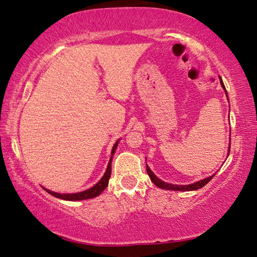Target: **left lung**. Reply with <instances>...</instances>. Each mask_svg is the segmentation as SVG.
Segmentation results:
<instances>
[{
	"label": "left lung",
	"instance_id": "left-lung-1",
	"mask_svg": "<svg viewBox=\"0 0 257 257\" xmlns=\"http://www.w3.org/2000/svg\"><path fill=\"white\" fill-rule=\"evenodd\" d=\"M219 78H220V84H221V86H222V88L224 89V92H225V95H227V97H228V93H227V90H225V87H224L223 81H222V79H221V77H219ZM228 101H229V99H228ZM229 152H230V147H229V151H228V155H229ZM146 170H147V173H149L151 180L153 181V184L155 186H158L159 188L165 189V190H177V191L197 190V189L202 188V187L205 186L207 182L210 181L212 178L215 176V173H214V175L207 177V178H205V179H202V180H199V181H196V182H194V184H190V185H173V184H168V182H164V181H162L161 179H159V178L156 177L153 172H152V170L149 168V165H147V164H146Z\"/></svg>",
	"mask_w": 257,
	"mask_h": 257
}]
</instances>
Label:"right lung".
Here are the masks:
<instances>
[{
    "instance_id": "add662e5",
    "label": "right lung",
    "mask_w": 257,
    "mask_h": 257,
    "mask_svg": "<svg viewBox=\"0 0 257 257\" xmlns=\"http://www.w3.org/2000/svg\"><path fill=\"white\" fill-rule=\"evenodd\" d=\"M119 142H120V139H118V141L115 142V144L112 147L111 159L107 163V168H106L105 173H104V176L101 178V180H99L96 185H94L92 188L86 189L84 191H80V193H72V194H60V193H55V191H51L46 188H44V189L47 191V193L51 194L52 196H54L56 198L64 199V201H82V199H89V198H94V197L98 196V195L101 194L108 185V179H110V177H111V162H112L113 155H114V152L116 150V146H118V144H119Z\"/></svg>"
}]
</instances>
